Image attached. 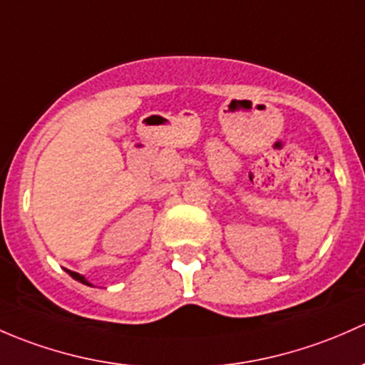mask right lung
Listing matches in <instances>:
<instances>
[{
	"mask_svg": "<svg viewBox=\"0 0 365 365\" xmlns=\"http://www.w3.org/2000/svg\"><path fill=\"white\" fill-rule=\"evenodd\" d=\"M70 276H71V277H73V279H77V281H78V283H82V284H88V287H93V284H91V283H89V281H88V279H86V277H84V276H81V274H77V272H70Z\"/></svg>",
	"mask_w": 365,
	"mask_h": 365,
	"instance_id": "1",
	"label": "right lung"
}]
</instances>
